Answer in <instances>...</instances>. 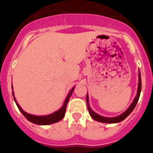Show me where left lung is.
Masks as SVG:
<instances>
[{"label": "left lung", "instance_id": "1", "mask_svg": "<svg viewBox=\"0 0 153 153\" xmlns=\"http://www.w3.org/2000/svg\"><path fill=\"white\" fill-rule=\"evenodd\" d=\"M138 91H137V95L135 96V99H134L133 102L132 103L129 107L126 109V111L122 113L121 115H118L117 117H114V118H106V117H103L101 115H98L97 113H95L93 110L90 108L89 104V97H88V95H86V104H87V108L88 110H89V114H90L91 117L93 118L94 120L97 121H100V122L102 123H109V124H113V123H118L122 121L123 120H124L131 112H132L134 109H135V106H136L137 103H138V99H139L140 94H141V73H138Z\"/></svg>", "mask_w": 153, "mask_h": 153}]
</instances>
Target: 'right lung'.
Returning a JSON list of instances; mask_svg holds the SVG:
<instances>
[{
	"mask_svg": "<svg viewBox=\"0 0 153 153\" xmlns=\"http://www.w3.org/2000/svg\"><path fill=\"white\" fill-rule=\"evenodd\" d=\"M12 89H13V87H12ZM74 89H75V87L72 88V89L70 90V92H69L67 98H66L65 101H64V105H63L62 107H61L59 110L56 111V112H53V113L50 114V115H44V116H37V115H31V114L27 113V112H24V111L21 109V106H19V104L17 103L16 99H15V97H14V100H15V103H16L19 110L22 112L23 115L25 116V118H27L28 121H29L32 123H34V124H36L38 125H48V124H54V123L58 122L60 120H61L63 118H64V115H65L66 108H67V103L68 101H69L71 95H72V92H73ZM12 95L14 96L13 92H12Z\"/></svg>",
	"mask_w": 153,
	"mask_h": 153,
	"instance_id": "right-lung-1",
	"label": "right lung"
}]
</instances>
